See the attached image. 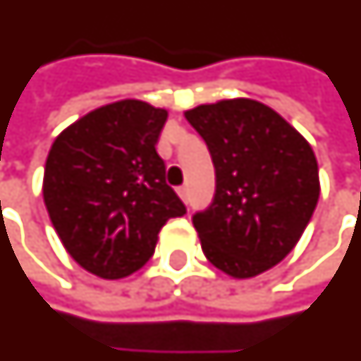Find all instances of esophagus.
<instances>
[{"label": "esophagus", "instance_id": "esophagus-1", "mask_svg": "<svg viewBox=\"0 0 361 361\" xmlns=\"http://www.w3.org/2000/svg\"><path fill=\"white\" fill-rule=\"evenodd\" d=\"M178 196L184 200V202H188V186L184 184V186H178Z\"/></svg>", "mask_w": 361, "mask_h": 361}]
</instances>
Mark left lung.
I'll return each instance as SVG.
<instances>
[{"instance_id":"left-lung-1","label":"left lung","mask_w":361,"mask_h":361,"mask_svg":"<svg viewBox=\"0 0 361 361\" xmlns=\"http://www.w3.org/2000/svg\"><path fill=\"white\" fill-rule=\"evenodd\" d=\"M215 167L213 202L192 215L202 250L231 277H256L290 252L319 200L314 149L256 99H223L184 113Z\"/></svg>"}]
</instances>
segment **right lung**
<instances>
[{"mask_svg":"<svg viewBox=\"0 0 361 361\" xmlns=\"http://www.w3.org/2000/svg\"><path fill=\"white\" fill-rule=\"evenodd\" d=\"M167 111L123 99L84 115L55 138L44 202L63 246L102 279H123L154 256L157 235L186 206L155 152Z\"/></svg>","mask_w":361,"mask_h":361,"instance_id":"1","label":"right lung"}]
</instances>
